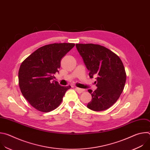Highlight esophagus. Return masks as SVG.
Listing matches in <instances>:
<instances>
[{
  "mask_svg": "<svg viewBox=\"0 0 150 150\" xmlns=\"http://www.w3.org/2000/svg\"><path fill=\"white\" fill-rule=\"evenodd\" d=\"M75 89L77 91V93H82V92H83L85 91V90L82 89V88H78V87H75Z\"/></svg>",
  "mask_w": 150,
  "mask_h": 150,
  "instance_id": "esophagus-1",
  "label": "esophagus"
}]
</instances>
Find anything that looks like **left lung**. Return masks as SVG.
<instances>
[{"label":"left lung","mask_w":150,"mask_h":150,"mask_svg":"<svg viewBox=\"0 0 150 150\" xmlns=\"http://www.w3.org/2000/svg\"><path fill=\"white\" fill-rule=\"evenodd\" d=\"M76 47L90 72V77L98 75L97 88L94 91L88 90L92 100L87 108L96 112L108 109L118 100L125 85L126 75L121 59L99 45L76 44Z\"/></svg>","instance_id":"left-lung-1"}]
</instances>
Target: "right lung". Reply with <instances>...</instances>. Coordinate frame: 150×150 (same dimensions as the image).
<instances>
[{"label":"right lung","instance_id":"right-lung-1","mask_svg":"<svg viewBox=\"0 0 150 150\" xmlns=\"http://www.w3.org/2000/svg\"><path fill=\"white\" fill-rule=\"evenodd\" d=\"M74 43H53L40 47L21 63L18 72L19 85L25 98L35 109L49 112L62 101L70 86H61L53 81L59 72L60 60Z\"/></svg>","mask_w":150,"mask_h":150}]
</instances>
